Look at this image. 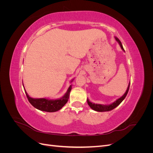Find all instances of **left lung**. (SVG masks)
<instances>
[{"instance_id": "8db88e82", "label": "left lung", "mask_w": 153, "mask_h": 153, "mask_svg": "<svg viewBox=\"0 0 153 153\" xmlns=\"http://www.w3.org/2000/svg\"><path fill=\"white\" fill-rule=\"evenodd\" d=\"M115 39H116L118 41L120 46H121V48L123 50H124L121 41H120L119 40V39L117 38H115ZM129 85H130V83H129L128 89H127L126 92H125V93H124V94L122 97H121V98H119L118 100H117L116 101H115V102H114L113 103L111 104V105H100V104H95V103H92L90 102V101L88 100H87V103H88V105H89V106L92 109H93L94 110H96V111H98V112H105V111H110L111 110H113L115 107H117V106L124 100V99L126 98V96L128 92V91H129Z\"/></svg>"}]
</instances>
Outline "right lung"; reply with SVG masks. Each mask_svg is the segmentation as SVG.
<instances>
[{
	"mask_svg": "<svg viewBox=\"0 0 153 153\" xmlns=\"http://www.w3.org/2000/svg\"><path fill=\"white\" fill-rule=\"evenodd\" d=\"M71 90V85L69 86L66 93L62 98L55 100H48L46 98L34 99L29 97L26 91L25 94L30 103L36 108L40 110L41 111H45V112H54L62 108V106L68 102Z\"/></svg>",
	"mask_w": 153,
	"mask_h": 153,
	"instance_id": "1",
	"label": "right lung"
}]
</instances>
